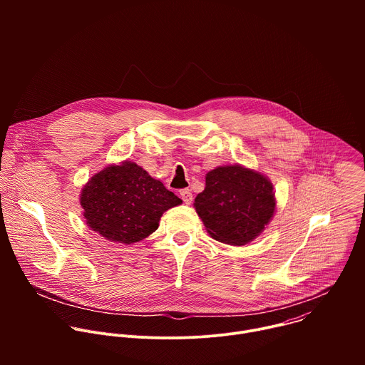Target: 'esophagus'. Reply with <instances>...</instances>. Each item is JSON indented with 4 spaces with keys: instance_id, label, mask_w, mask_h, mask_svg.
I'll use <instances>...</instances> for the list:
<instances>
[{
    "instance_id": "esophagus-1",
    "label": "esophagus",
    "mask_w": 365,
    "mask_h": 365,
    "mask_svg": "<svg viewBox=\"0 0 365 365\" xmlns=\"http://www.w3.org/2000/svg\"><path fill=\"white\" fill-rule=\"evenodd\" d=\"M180 197H182V199H183V202H185V203H187V205H189V203H192V200H193V195H192L190 189H187V187L180 190Z\"/></svg>"
}]
</instances>
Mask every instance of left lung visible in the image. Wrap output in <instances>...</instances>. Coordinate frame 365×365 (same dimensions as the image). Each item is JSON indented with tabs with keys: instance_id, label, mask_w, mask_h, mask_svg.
Segmentation results:
<instances>
[{
	"instance_id": "1",
	"label": "left lung",
	"mask_w": 365,
	"mask_h": 365,
	"mask_svg": "<svg viewBox=\"0 0 365 365\" xmlns=\"http://www.w3.org/2000/svg\"><path fill=\"white\" fill-rule=\"evenodd\" d=\"M195 210L210 235L230 245H244L263 232L273 218L272 182L240 165L221 166L206 175Z\"/></svg>"
}]
</instances>
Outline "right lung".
Wrapping results in <instances>:
<instances>
[{"label": "right lung", "instance_id": "1", "mask_svg": "<svg viewBox=\"0 0 365 365\" xmlns=\"http://www.w3.org/2000/svg\"><path fill=\"white\" fill-rule=\"evenodd\" d=\"M180 203L182 199L160 180L128 160L92 176L81 193L88 227L106 240L123 244L153 234L163 212Z\"/></svg>", "mask_w": 365, "mask_h": 365}]
</instances>
